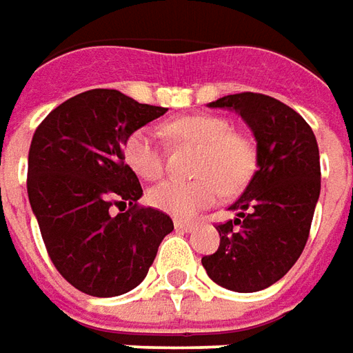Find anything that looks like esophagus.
Masks as SVG:
<instances>
[{"label": "esophagus", "instance_id": "1", "mask_svg": "<svg viewBox=\"0 0 353 353\" xmlns=\"http://www.w3.org/2000/svg\"><path fill=\"white\" fill-rule=\"evenodd\" d=\"M174 226L177 230H183V232H191L195 228V222H189V220H174Z\"/></svg>", "mask_w": 353, "mask_h": 353}]
</instances>
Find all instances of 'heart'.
<instances>
[{"label": "heart", "mask_w": 353, "mask_h": 353, "mask_svg": "<svg viewBox=\"0 0 353 353\" xmlns=\"http://www.w3.org/2000/svg\"><path fill=\"white\" fill-rule=\"evenodd\" d=\"M168 135L199 148L193 181L168 179L148 191L152 207L172 216L187 218L214 205L222 189L234 193L245 185L255 170V146L245 135L236 133L230 121L216 116L179 117L166 125ZM127 166L143 179L164 174V152L148 129H137L123 145Z\"/></svg>", "instance_id": "obj_1"}]
</instances>
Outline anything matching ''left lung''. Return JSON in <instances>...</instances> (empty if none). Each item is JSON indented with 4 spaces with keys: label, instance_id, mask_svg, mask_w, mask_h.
<instances>
[{
    "label": "left lung",
    "instance_id": "obj_1",
    "mask_svg": "<svg viewBox=\"0 0 353 353\" xmlns=\"http://www.w3.org/2000/svg\"><path fill=\"white\" fill-rule=\"evenodd\" d=\"M208 108L236 110L257 141V172L218 224L220 247L201 259L210 280L232 292L272 286L307 243L321 193L317 139L296 110L257 92L228 94Z\"/></svg>",
    "mask_w": 353,
    "mask_h": 353
}]
</instances>
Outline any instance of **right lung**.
I'll list each match as a JSON object with an SVG mask.
<instances>
[{"mask_svg":"<svg viewBox=\"0 0 353 353\" xmlns=\"http://www.w3.org/2000/svg\"><path fill=\"white\" fill-rule=\"evenodd\" d=\"M166 112L94 88L59 104L34 131L28 201L54 267L88 296L139 286L174 230L162 210L137 205L143 187L123 162L127 137Z\"/></svg>","mask_w":353,"mask_h":353,"instance_id":"obj_1","label":"right lung"}]
</instances>
